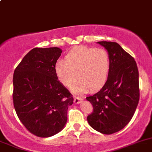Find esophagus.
<instances>
[{
	"label": "esophagus",
	"instance_id": "1",
	"mask_svg": "<svg viewBox=\"0 0 152 152\" xmlns=\"http://www.w3.org/2000/svg\"><path fill=\"white\" fill-rule=\"evenodd\" d=\"M83 101V99L82 98H79V97H74V103L78 104H80L81 102Z\"/></svg>",
	"mask_w": 152,
	"mask_h": 152
}]
</instances>
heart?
I'll list each match as a JSON object with an SVG mask.
<instances>
[{"label":"heart","mask_w":152,"mask_h":152,"mask_svg":"<svg viewBox=\"0 0 152 152\" xmlns=\"http://www.w3.org/2000/svg\"><path fill=\"white\" fill-rule=\"evenodd\" d=\"M111 70V59L105 49L86 46L73 48L65 60L56 63L55 74L58 81L66 87H73L75 94H83L102 88L108 79Z\"/></svg>","instance_id":"1"}]
</instances>
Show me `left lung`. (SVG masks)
Returning a JSON list of instances; mask_svg holds the SVG:
<instances>
[{
    "label": "left lung",
    "instance_id": "1",
    "mask_svg": "<svg viewBox=\"0 0 152 152\" xmlns=\"http://www.w3.org/2000/svg\"><path fill=\"white\" fill-rule=\"evenodd\" d=\"M107 50L111 70L100 91L87 97L93 112L87 116L90 126L105 134L124 129L134 115L138 104L139 73L134 58L115 42H97Z\"/></svg>",
    "mask_w": 152,
    "mask_h": 152
}]
</instances>
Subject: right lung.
<instances>
[{
  "instance_id": "obj_1",
  "label": "right lung",
  "mask_w": 152,
  "mask_h": 152,
  "mask_svg": "<svg viewBox=\"0 0 152 152\" xmlns=\"http://www.w3.org/2000/svg\"><path fill=\"white\" fill-rule=\"evenodd\" d=\"M62 49L35 48L26 55L13 76V103L24 126L34 135L48 137L65 127L70 92L58 81L54 67Z\"/></svg>"
}]
</instances>
